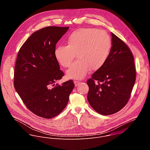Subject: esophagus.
Instances as JSON below:
<instances>
[{
  "instance_id": "esophagus-1",
  "label": "esophagus",
  "mask_w": 150,
  "mask_h": 150,
  "mask_svg": "<svg viewBox=\"0 0 150 150\" xmlns=\"http://www.w3.org/2000/svg\"><path fill=\"white\" fill-rule=\"evenodd\" d=\"M74 84H75V86H79V84H80L81 82L79 81H74Z\"/></svg>"
}]
</instances>
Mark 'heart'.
<instances>
[{"mask_svg":"<svg viewBox=\"0 0 150 150\" xmlns=\"http://www.w3.org/2000/svg\"><path fill=\"white\" fill-rule=\"evenodd\" d=\"M67 45H58L54 51L58 62L69 67L76 58L79 59L67 71L68 78L82 79L89 69L101 68L108 57L111 43L107 33L96 28H80L71 32L66 39Z\"/></svg>","mask_w":150,"mask_h":150,"instance_id":"1","label":"heart"}]
</instances>
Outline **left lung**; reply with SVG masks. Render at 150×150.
Listing matches in <instances>:
<instances>
[{
    "label": "left lung",
    "instance_id": "8db88e82",
    "mask_svg": "<svg viewBox=\"0 0 150 150\" xmlns=\"http://www.w3.org/2000/svg\"><path fill=\"white\" fill-rule=\"evenodd\" d=\"M111 35L112 47L106 63L86 82L89 103L105 115L119 111L127 105L136 80L131 51L121 39L113 33Z\"/></svg>",
    "mask_w": 150,
    "mask_h": 150
}]
</instances>
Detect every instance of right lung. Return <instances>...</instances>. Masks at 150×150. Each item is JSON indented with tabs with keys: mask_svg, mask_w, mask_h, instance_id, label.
I'll list each match as a JSON object with an SVG mask.
<instances>
[{
	"mask_svg": "<svg viewBox=\"0 0 150 150\" xmlns=\"http://www.w3.org/2000/svg\"><path fill=\"white\" fill-rule=\"evenodd\" d=\"M69 28L47 26L36 31L17 55L15 89L26 107L44 118H52L64 110L74 87L71 80L54 84L64 76L54 55L55 45ZM51 85L54 87L51 88Z\"/></svg>",
	"mask_w": 150,
	"mask_h": 150,
	"instance_id": "obj_1",
	"label": "right lung"
}]
</instances>
